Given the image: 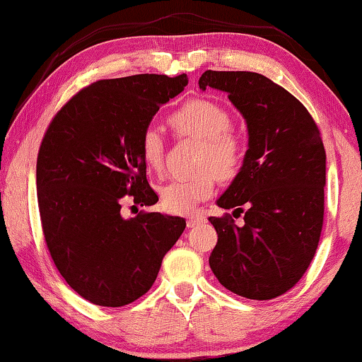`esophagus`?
I'll return each mask as SVG.
<instances>
[{
  "instance_id": "1",
  "label": "esophagus",
  "mask_w": 362,
  "mask_h": 362,
  "mask_svg": "<svg viewBox=\"0 0 362 362\" xmlns=\"http://www.w3.org/2000/svg\"><path fill=\"white\" fill-rule=\"evenodd\" d=\"M203 222H204V214L203 212H197V214H192L190 217H188L187 226L192 228V227L199 226V223H203Z\"/></svg>"
}]
</instances>
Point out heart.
I'll use <instances>...</instances> for the list:
<instances>
[{"label": "heart", "instance_id": "heart-1", "mask_svg": "<svg viewBox=\"0 0 362 362\" xmlns=\"http://www.w3.org/2000/svg\"><path fill=\"white\" fill-rule=\"evenodd\" d=\"M177 134L204 140L199 159V174L183 180H172L160 188V204L172 214L193 212L199 202L209 198L216 188V175L230 180L243 163V145L230 134L232 117L226 107L211 100H193L170 116ZM141 156L153 170L164 164V140L158 129L146 127L140 140Z\"/></svg>", "mask_w": 362, "mask_h": 362}]
</instances>
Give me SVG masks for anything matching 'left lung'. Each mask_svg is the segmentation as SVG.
I'll return each instance as SVG.
<instances>
[{"label": "left lung", "mask_w": 362, "mask_h": 362, "mask_svg": "<svg viewBox=\"0 0 362 362\" xmlns=\"http://www.w3.org/2000/svg\"><path fill=\"white\" fill-rule=\"evenodd\" d=\"M199 88L226 91L248 127L243 165L217 206L245 214L209 217L217 280L248 300H272L298 284L317 250L324 223L325 150L308 109L256 72L206 71Z\"/></svg>", "instance_id": "1"}]
</instances>
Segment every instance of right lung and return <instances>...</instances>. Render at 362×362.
Here are the masks:
<instances>
[{
  "instance_id": "1",
  "label": "right lung",
  "mask_w": 362,
  "mask_h": 362,
  "mask_svg": "<svg viewBox=\"0 0 362 362\" xmlns=\"http://www.w3.org/2000/svg\"><path fill=\"white\" fill-rule=\"evenodd\" d=\"M187 83V74L98 80L57 111L43 136L37 192L45 242L69 286L93 305L119 308L145 295L185 230V219L159 212L124 219L120 202L129 194L135 204L158 203L141 134Z\"/></svg>"
}]
</instances>
